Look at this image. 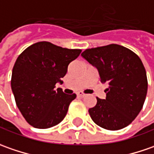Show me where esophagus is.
Wrapping results in <instances>:
<instances>
[{
  "mask_svg": "<svg viewBox=\"0 0 154 154\" xmlns=\"http://www.w3.org/2000/svg\"><path fill=\"white\" fill-rule=\"evenodd\" d=\"M77 95L78 96V97H81V98H82V97H85V96H86V94H85L82 93V92H78V93L77 94Z\"/></svg>",
  "mask_w": 154,
  "mask_h": 154,
  "instance_id": "1",
  "label": "esophagus"
}]
</instances>
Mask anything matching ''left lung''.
<instances>
[{
  "label": "left lung",
  "instance_id": "8db88e82",
  "mask_svg": "<svg viewBox=\"0 0 154 154\" xmlns=\"http://www.w3.org/2000/svg\"><path fill=\"white\" fill-rule=\"evenodd\" d=\"M81 55L96 68L100 82L108 85L106 99L97 97L96 105L88 109L92 120L109 130L128 126L140 112L147 92L146 70L140 59L118 44L86 49Z\"/></svg>",
  "mask_w": 154,
  "mask_h": 154
}]
</instances>
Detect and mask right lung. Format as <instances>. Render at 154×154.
<instances>
[{"instance_id":"1","label":"right lung","mask_w":154,"mask_h":154,"mask_svg":"<svg viewBox=\"0 0 154 154\" xmlns=\"http://www.w3.org/2000/svg\"><path fill=\"white\" fill-rule=\"evenodd\" d=\"M82 50L40 42L28 47L14 64L11 87L17 106L25 120L37 129H48L65 119L76 94L55 88L69 64Z\"/></svg>"}]
</instances>
